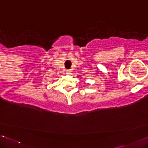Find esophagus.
Segmentation results:
<instances>
[{
  "instance_id": "esophagus-1",
  "label": "esophagus",
  "mask_w": 148,
  "mask_h": 148,
  "mask_svg": "<svg viewBox=\"0 0 148 148\" xmlns=\"http://www.w3.org/2000/svg\"><path fill=\"white\" fill-rule=\"evenodd\" d=\"M66 72L68 75H70L72 74V70H66Z\"/></svg>"
}]
</instances>
